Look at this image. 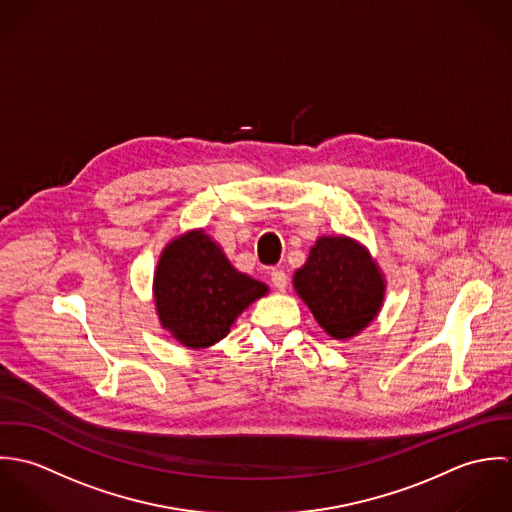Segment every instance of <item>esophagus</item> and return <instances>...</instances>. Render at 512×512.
I'll list each match as a JSON object with an SVG mask.
<instances>
[{
  "label": "esophagus",
  "instance_id": "1",
  "mask_svg": "<svg viewBox=\"0 0 512 512\" xmlns=\"http://www.w3.org/2000/svg\"><path fill=\"white\" fill-rule=\"evenodd\" d=\"M270 280H272V286H274L276 290L286 292V288H288V276H286V272H284V270H280V268L272 270Z\"/></svg>",
  "mask_w": 512,
  "mask_h": 512
}]
</instances>
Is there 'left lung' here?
<instances>
[{
	"mask_svg": "<svg viewBox=\"0 0 512 512\" xmlns=\"http://www.w3.org/2000/svg\"><path fill=\"white\" fill-rule=\"evenodd\" d=\"M293 288L331 339L349 341L378 317L386 280L359 240L319 236L295 270Z\"/></svg>",
	"mask_w": 512,
	"mask_h": 512,
	"instance_id": "8db88e82",
	"label": "left lung"
}]
</instances>
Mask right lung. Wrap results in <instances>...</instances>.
<instances>
[{"label": "right lung", "mask_w": 512, "mask_h": 512, "mask_svg": "<svg viewBox=\"0 0 512 512\" xmlns=\"http://www.w3.org/2000/svg\"><path fill=\"white\" fill-rule=\"evenodd\" d=\"M266 293L268 286L238 272L203 228L169 240L153 272L159 323L187 349L219 343L238 315Z\"/></svg>", "instance_id": "add662e5"}]
</instances>
